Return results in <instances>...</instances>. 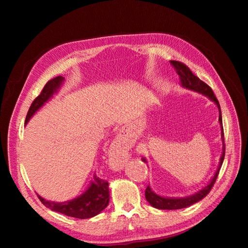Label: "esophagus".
<instances>
[{
  "mask_svg": "<svg viewBox=\"0 0 248 248\" xmlns=\"http://www.w3.org/2000/svg\"><path fill=\"white\" fill-rule=\"evenodd\" d=\"M126 157L127 141L124 134L120 133L112 140L108 150V161L111 168H114L115 170L122 169L124 167Z\"/></svg>",
  "mask_w": 248,
  "mask_h": 248,
  "instance_id": "esophagus-1",
  "label": "esophagus"
}]
</instances>
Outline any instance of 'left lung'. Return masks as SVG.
<instances>
[{
  "label": "left lung",
  "mask_w": 248,
  "mask_h": 248,
  "mask_svg": "<svg viewBox=\"0 0 248 248\" xmlns=\"http://www.w3.org/2000/svg\"><path fill=\"white\" fill-rule=\"evenodd\" d=\"M170 63L171 64L172 67H174V69L176 70L177 74L179 76L180 85H181L182 88L204 95V96L208 97L210 100L216 104V107H217V108H218V112H219L218 121H219L220 129H221L222 152H221V156L219 158L218 167H217V170L214 172L213 177L210 179V181L208 182V184L206 186L202 187V188L200 189L198 192L191 194V196L184 197V198L162 197V196H159V194H157L156 192H154L151 188V186L148 185L147 189L145 191L146 200L149 202V204L151 205L152 207H154L156 209H160V210H178V209L186 208V207H189L193 204H196V202H198L201 200L204 199L207 196V194L210 192V190H211L212 186L214 185L216 179H217V176H218V174H219V170L222 166L223 159H224V139H223V127H222L221 110H220V107H219V102H218V100L216 99V97H215V95L212 91V89L210 88L207 84H205L204 81H202L199 78L194 76V74L190 71L188 67L184 65L183 63H180L178 61H170ZM141 160L144 162H147V159L145 158V157H144V158H141Z\"/></svg>",
  "instance_id": "obj_1"
}]
</instances>
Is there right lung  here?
Here are the masks:
<instances>
[{"mask_svg":"<svg viewBox=\"0 0 248 248\" xmlns=\"http://www.w3.org/2000/svg\"><path fill=\"white\" fill-rule=\"evenodd\" d=\"M64 80L65 78L63 77H57L46 82L41 94L37 97L30 107L26 117V124L44 104L60 91V89L64 84ZM38 197L42 204L49 208L51 211L62 213L70 217H76V218L79 219L91 218V217L102 212L108 205V183L94 176L88 188L80 196L67 202H51L43 199L39 194Z\"/></svg>","mask_w":248,"mask_h":248,"instance_id":"1","label":"right lung"}]
</instances>
